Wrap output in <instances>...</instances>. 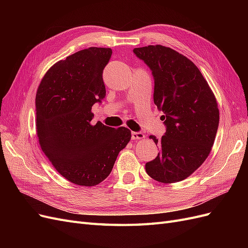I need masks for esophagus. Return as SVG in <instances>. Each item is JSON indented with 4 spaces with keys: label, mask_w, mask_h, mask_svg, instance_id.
<instances>
[{
    "label": "esophagus",
    "mask_w": 248,
    "mask_h": 248,
    "mask_svg": "<svg viewBox=\"0 0 248 248\" xmlns=\"http://www.w3.org/2000/svg\"><path fill=\"white\" fill-rule=\"evenodd\" d=\"M146 137L144 133L141 132H136V131H132L131 132V139L134 140H144Z\"/></svg>",
    "instance_id": "34e87169"
}]
</instances>
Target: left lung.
<instances>
[{
  "label": "left lung",
  "instance_id": "8db88e82",
  "mask_svg": "<svg viewBox=\"0 0 248 248\" xmlns=\"http://www.w3.org/2000/svg\"><path fill=\"white\" fill-rule=\"evenodd\" d=\"M133 52L152 71L154 103L167 126L159 140L150 136L160 150L146 171L161 183L182 181L211 152L219 123L216 98L198 67L178 51L158 44Z\"/></svg>",
  "mask_w": 248,
  "mask_h": 248
}]
</instances>
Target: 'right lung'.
<instances>
[{"label":"right lung","instance_id":"add662e5","mask_svg":"<svg viewBox=\"0 0 248 248\" xmlns=\"http://www.w3.org/2000/svg\"><path fill=\"white\" fill-rule=\"evenodd\" d=\"M110 48L89 47L52 65L36 94L37 137L43 153L68 181L95 186L108 178L131 139L126 127L92 124L106 96L102 72Z\"/></svg>","mask_w":248,"mask_h":248}]
</instances>
